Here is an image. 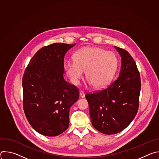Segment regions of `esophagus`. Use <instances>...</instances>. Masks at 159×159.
<instances>
[{
	"instance_id": "obj_1",
	"label": "esophagus",
	"mask_w": 159,
	"mask_h": 159,
	"mask_svg": "<svg viewBox=\"0 0 159 159\" xmlns=\"http://www.w3.org/2000/svg\"><path fill=\"white\" fill-rule=\"evenodd\" d=\"M79 95H80V97L81 98H85V93L84 92H82V91H80Z\"/></svg>"
}]
</instances>
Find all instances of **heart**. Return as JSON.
<instances>
[{
  "mask_svg": "<svg viewBox=\"0 0 159 159\" xmlns=\"http://www.w3.org/2000/svg\"><path fill=\"white\" fill-rule=\"evenodd\" d=\"M73 58L74 61H66L63 64L64 70L70 82L77 85L85 72L89 84L97 89L107 86L118 65L114 53L99 47H83L74 54Z\"/></svg>",
  "mask_w": 159,
  "mask_h": 159,
  "instance_id": "b5f03b06",
  "label": "heart"
}]
</instances>
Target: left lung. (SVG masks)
<instances>
[{
    "instance_id": "1",
    "label": "left lung",
    "mask_w": 159,
    "mask_h": 159,
    "mask_svg": "<svg viewBox=\"0 0 159 159\" xmlns=\"http://www.w3.org/2000/svg\"><path fill=\"white\" fill-rule=\"evenodd\" d=\"M115 48L121 58L118 79L101 91L85 95L93 126L106 134L121 132L131 123L139 109L141 89L134 60L124 49Z\"/></svg>"
}]
</instances>
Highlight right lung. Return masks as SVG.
Returning a JSON list of instances; mask_svg holds the SVG:
<instances>
[{
	"instance_id": "1",
	"label": "right lung",
	"mask_w": 159,
	"mask_h": 159,
	"mask_svg": "<svg viewBox=\"0 0 159 159\" xmlns=\"http://www.w3.org/2000/svg\"><path fill=\"white\" fill-rule=\"evenodd\" d=\"M75 44L53 43L38 50L22 77L23 108L31 126L39 133L55 137L69 125L70 107L79 90L63 78L64 57Z\"/></svg>"
}]
</instances>
